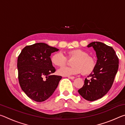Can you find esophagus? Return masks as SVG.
<instances>
[{"label": "esophagus", "mask_w": 125, "mask_h": 125, "mask_svg": "<svg viewBox=\"0 0 125 125\" xmlns=\"http://www.w3.org/2000/svg\"><path fill=\"white\" fill-rule=\"evenodd\" d=\"M67 77L69 78V79H74L75 78V77H72V76H67Z\"/></svg>", "instance_id": "obj_1"}]
</instances>
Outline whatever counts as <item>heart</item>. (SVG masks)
<instances>
[{"label":"heart","instance_id":"heart-1","mask_svg":"<svg viewBox=\"0 0 125 125\" xmlns=\"http://www.w3.org/2000/svg\"><path fill=\"white\" fill-rule=\"evenodd\" d=\"M67 58L72 59L70 67H64L58 71V73L63 76L82 73L84 75L92 74L95 69L96 61L94 57L89 55L87 52L81 49H74L67 52L66 56L61 53H56L51 57L53 64L63 67L67 64Z\"/></svg>","mask_w":125,"mask_h":125}]
</instances>
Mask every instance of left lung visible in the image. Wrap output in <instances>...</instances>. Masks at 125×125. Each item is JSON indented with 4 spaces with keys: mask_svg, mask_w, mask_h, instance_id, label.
<instances>
[{
    "mask_svg": "<svg viewBox=\"0 0 125 125\" xmlns=\"http://www.w3.org/2000/svg\"><path fill=\"white\" fill-rule=\"evenodd\" d=\"M93 47L98 58L94 72L85 78L83 87L78 93L84 99L93 101L100 99L110 89L118 68V58L115 50L100 42H93L88 45Z\"/></svg>",
    "mask_w": 125,
    "mask_h": 125,
    "instance_id": "left-lung-1",
    "label": "left lung"
}]
</instances>
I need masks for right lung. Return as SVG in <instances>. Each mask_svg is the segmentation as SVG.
<instances>
[{"mask_svg":"<svg viewBox=\"0 0 125 125\" xmlns=\"http://www.w3.org/2000/svg\"><path fill=\"white\" fill-rule=\"evenodd\" d=\"M58 51L44 43L27 46L19 55L17 67L21 89L29 98L42 102L52 95L62 77L52 75L56 69L51 60L52 53Z\"/></svg>","mask_w":125,"mask_h":125,"instance_id":"1","label":"right lung"}]
</instances>
